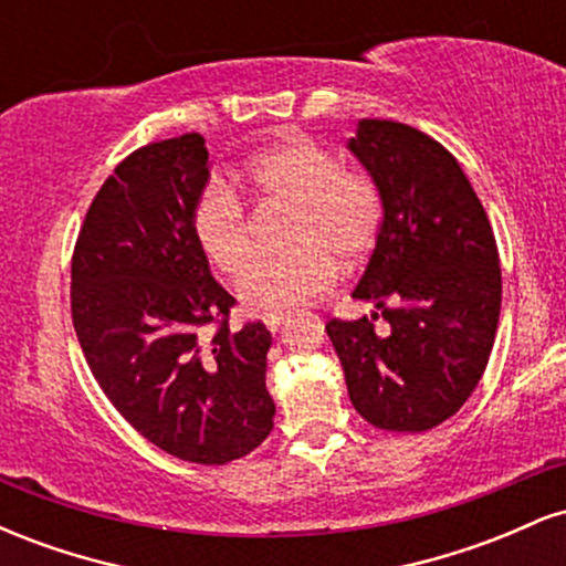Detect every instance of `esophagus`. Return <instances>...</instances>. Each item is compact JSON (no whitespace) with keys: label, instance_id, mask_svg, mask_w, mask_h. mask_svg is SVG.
Segmentation results:
<instances>
[{"label":"esophagus","instance_id":"esophagus-1","mask_svg":"<svg viewBox=\"0 0 566 566\" xmlns=\"http://www.w3.org/2000/svg\"><path fill=\"white\" fill-rule=\"evenodd\" d=\"M287 311H271V314H265L263 316V322H265V327H269L271 329V333H276V329L279 327H282V324H284V319H287Z\"/></svg>","mask_w":566,"mask_h":566}]
</instances>
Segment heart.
Returning <instances> with one entry per match:
<instances>
[{
	"label": "heart",
	"instance_id": "obj_1",
	"mask_svg": "<svg viewBox=\"0 0 566 566\" xmlns=\"http://www.w3.org/2000/svg\"><path fill=\"white\" fill-rule=\"evenodd\" d=\"M233 178L261 201L290 205L279 255L255 261L242 199L223 180H207L191 207V233L220 276L242 284V301L255 311H282L324 295L337 279V258L359 263L380 233L382 205L367 172L340 167L314 140H284L255 154Z\"/></svg>",
	"mask_w": 566,
	"mask_h": 566
}]
</instances>
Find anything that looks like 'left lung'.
<instances>
[{"label":"left lung","instance_id":"8db88e82","mask_svg":"<svg viewBox=\"0 0 566 566\" xmlns=\"http://www.w3.org/2000/svg\"><path fill=\"white\" fill-rule=\"evenodd\" d=\"M382 199L373 258L354 297L380 314L329 319L356 412L420 433L452 418L482 380L500 319L495 233L458 159L420 129L361 119L348 143ZM392 324L374 329L377 316Z\"/></svg>","mask_w":566,"mask_h":566}]
</instances>
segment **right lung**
<instances>
[{
  "mask_svg": "<svg viewBox=\"0 0 566 566\" xmlns=\"http://www.w3.org/2000/svg\"><path fill=\"white\" fill-rule=\"evenodd\" d=\"M205 138L148 143L95 193L71 255V319L101 391L143 439L201 465L244 458L274 428L271 333L233 329L237 301L191 233Z\"/></svg>",
  "mask_w": 566,
  "mask_h": 566,
  "instance_id": "add662e5",
  "label": "right lung"
}]
</instances>
